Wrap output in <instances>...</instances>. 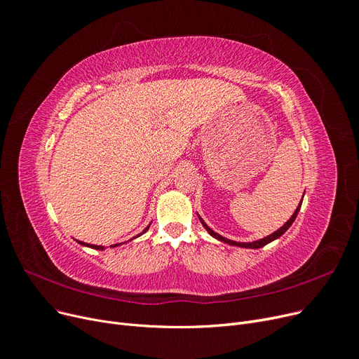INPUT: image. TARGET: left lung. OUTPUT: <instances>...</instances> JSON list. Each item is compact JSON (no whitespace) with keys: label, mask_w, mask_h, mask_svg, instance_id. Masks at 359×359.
Masks as SVG:
<instances>
[{"label":"left lung","mask_w":359,"mask_h":359,"mask_svg":"<svg viewBox=\"0 0 359 359\" xmlns=\"http://www.w3.org/2000/svg\"><path fill=\"white\" fill-rule=\"evenodd\" d=\"M302 202V201H301ZM299 210H301V204L298 205V208L294 210V212H293V215L289 218V220L280 227L278 230H276L274 233H271L270 236H266V238H262V239H259V241H255V242H248V243H245V242H235V241H230V239H226V238H223L222 235H218V233H215L214 230H211L208 226H207V223L202 220V218L199 217V220H201V223H202V226H204L205 229H207V231L210 233V235L212 236V238H215V239H218V241H222V242H224V243H229V245H233V246H241V248H251V249H258V248H262V246H266L267 243H270V242H273V241H276L277 238H280L283 235V233L292 226V223L294 222V218H296V215H298V212H299Z\"/></svg>","instance_id":"left-lung-1"}]
</instances>
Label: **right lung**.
<instances>
[{"mask_svg": "<svg viewBox=\"0 0 359 359\" xmlns=\"http://www.w3.org/2000/svg\"><path fill=\"white\" fill-rule=\"evenodd\" d=\"M149 229V226L141 233V235H144V233L147 231ZM141 235H137V236H141ZM135 239V238H133ZM77 243H81V245H83V246H88V248H92V249H98V251H102L104 249V246H101V245H90V243H85V242H81V241H76ZM118 245H121V243H116V245H111V248H114V246H118Z\"/></svg>", "mask_w": 359, "mask_h": 359, "instance_id": "add662e5", "label": "right lung"}]
</instances>
